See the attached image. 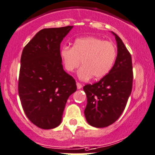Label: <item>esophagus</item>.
Wrapping results in <instances>:
<instances>
[{
	"mask_svg": "<svg viewBox=\"0 0 155 155\" xmlns=\"http://www.w3.org/2000/svg\"><path fill=\"white\" fill-rule=\"evenodd\" d=\"M76 86H77V89H80L82 87V84H81V83H79V82H76Z\"/></svg>",
	"mask_w": 155,
	"mask_h": 155,
	"instance_id": "1",
	"label": "esophagus"
}]
</instances>
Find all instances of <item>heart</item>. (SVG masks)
<instances>
[{"mask_svg":"<svg viewBox=\"0 0 155 155\" xmlns=\"http://www.w3.org/2000/svg\"><path fill=\"white\" fill-rule=\"evenodd\" d=\"M116 56L114 43L95 37L79 38L73 47L64 46L60 50L65 69L69 73L74 72L82 63L79 72L81 79L92 76L95 79L103 78L112 69Z\"/></svg>","mask_w":155,"mask_h":155,"instance_id":"heart-1","label":"heart"}]
</instances>
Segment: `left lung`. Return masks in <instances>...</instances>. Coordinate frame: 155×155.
Segmentation results:
<instances>
[{
	"label": "left lung",
	"mask_w": 155,
	"mask_h": 155,
	"mask_svg": "<svg viewBox=\"0 0 155 155\" xmlns=\"http://www.w3.org/2000/svg\"><path fill=\"white\" fill-rule=\"evenodd\" d=\"M118 54L113 67L105 76L83 87L87 96L84 113L86 121L96 128H104L118 119L125 110L132 89L131 56L115 33Z\"/></svg>",
	"instance_id": "1"
}]
</instances>
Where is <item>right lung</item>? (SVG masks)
I'll return each instance as SVG.
<instances>
[{"instance_id":"1","label":"right lung","mask_w":155,"mask_h":155,"mask_svg":"<svg viewBox=\"0 0 155 155\" xmlns=\"http://www.w3.org/2000/svg\"><path fill=\"white\" fill-rule=\"evenodd\" d=\"M73 26L45 28L23 50L18 93L23 109L32 123L43 129L60 125L76 80L63 68L60 43Z\"/></svg>"}]
</instances>
